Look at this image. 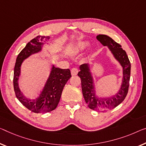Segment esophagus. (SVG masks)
Here are the masks:
<instances>
[{
    "instance_id": "34e87169",
    "label": "esophagus",
    "mask_w": 146,
    "mask_h": 146,
    "mask_svg": "<svg viewBox=\"0 0 146 146\" xmlns=\"http://www.w3.org/2000/svg\"><path fill=\"white\" fill-rule=\"evenodd\" d=\"M78 69L77 68H73L71 70V74L72 76H76L78 74Z\"/></svg>"
}]
</instances>
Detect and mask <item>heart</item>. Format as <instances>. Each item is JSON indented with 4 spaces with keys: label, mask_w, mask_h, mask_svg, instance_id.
<instances>
[{
    "label": "heart",
    "mask_w": 146,
    "mask_h": 146,
    "mask_svg": "<svg viewBox=\"0 0 146 146\" xmlns=\"http://www.w3.org/2000/svg\"><path fill=\"white\" fill-rule=\"evenodd\" d=\"M90 42L88 40H82L78 42L74 46V51L76 53H80L86 51L90 46Z\"/></svg>",
    "instance_id": "obj_1"
}]
</instances>
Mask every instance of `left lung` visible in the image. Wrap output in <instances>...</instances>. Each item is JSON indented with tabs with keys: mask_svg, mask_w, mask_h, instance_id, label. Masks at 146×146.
<instances>
[{
	"mask_svg": "<svg viewBox=\"0 0 146 146\" xmlns=\"http://www.w3.org/2000/svg\"><path fill=\"white\" fill-rule=\"evenodd\" d=\"M96 39L104 46H107L111 53L122 68L123 78L121 87L117 93L108 97L98 96L96 93L95 82L89 64H84L80 66V72L78 75L81 78L82 93L86 102L89 108L98 111H105L113 109L121 104L126 97L129 90L131 62L125 51L108 36L98 35Z\"/></svg>",
	"mask_w": 146,
	"mask_h": 146,
	"instance_id": "1",
	"label": "left lung"
}]
</instances>
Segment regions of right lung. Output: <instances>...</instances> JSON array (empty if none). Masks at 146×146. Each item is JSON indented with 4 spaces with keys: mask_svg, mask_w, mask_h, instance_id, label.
Masks as SVG:
<instances>
[{
    "mask_svg": "<svg viewBox=\"0 0 146 146\" xmlns=\"http://www.w3.org/2000/svg\"><path fill=\"white\" fill-rule=\"evenodd\" d=\"M50 36H38L31 40L17 55L13 73V88L17 99L29 110L35 113H46L55 110L59 104L63 88L71 78L69 69L56 68L51 65L50 75L38 96L29 98L23 95L19 87L21 64L30 56L40 53Z\"/></svg>",
    "mask_w": 146,
    "mask_h": 146,
    "instance_id": "add662e5",
    "label": "right lung"
}]
</instances>
